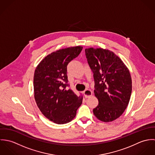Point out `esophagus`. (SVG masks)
Wrapping results in <instances>:
<instances>
[{
	"mask_svg": "<svg viewBox=\"0 0 155 155\" xmlns=\"http://www.w3.org/2000/svg\"><path fill=\"white\" fill-rule=\"evenodd\" d=\"M84 94L85 98H89L90 97L92 96V92L91 90L86 89L85 91H84Z\"/></svg>",
	"mask_w": 155,
	"mask_h": 155,
	"instance_id": "obj_1",
	"label": "esophagus"
}]
</instances>
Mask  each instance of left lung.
<instances>
[{
	"label": "left lung",
	"mask_w": 155,
	"mask_h": 155,
	"mask_svg": "<svg viewBox=\"0 0 155 155\" xmlns=\"http://www.w3.org/2000/svg\"><path fill=\"white\" fill-rule=\"evenodd\" d=\"M94 79V94L98 105L93 109L96 117L104 122L120 117L128 105L131 92L130 73L119 57L103 48L85 49Z\"/></svg>",
	"instance_id": "obj_1"
}]
</instances>
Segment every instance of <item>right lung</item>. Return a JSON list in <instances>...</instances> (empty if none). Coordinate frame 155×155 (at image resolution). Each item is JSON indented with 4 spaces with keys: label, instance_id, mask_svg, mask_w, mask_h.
Segmentation results:
<instances>
[{
    "label": "right lung",
    "instance_id": "1",
    "mask_svg": "<svg viewBox=\"0 0 155 155\" xmlns=\"http://www.w3.org/2000/svg\"><path fill=\"white\" fill-rule=\"evenodd\" d=\"M83 49L78 46L58 50L48 55L36 68L33 86L35 99L42 113L57 124L70 122L82 103L69 87L67 75L68 64Z\"/></svg>",
    "mask_w": 155,
    "mask_h": 155
}]
</instances>
